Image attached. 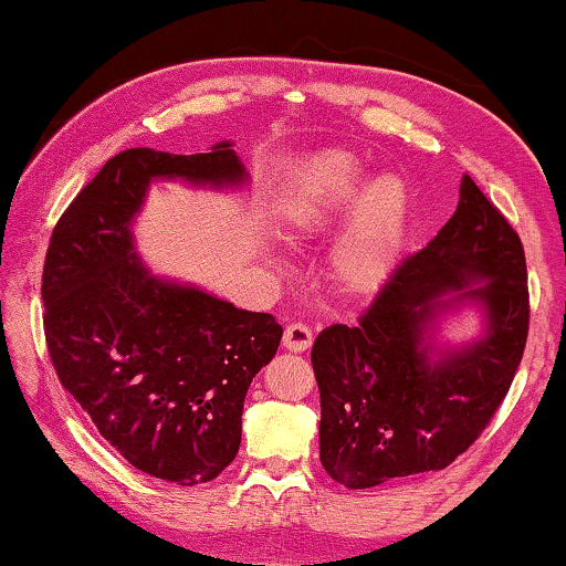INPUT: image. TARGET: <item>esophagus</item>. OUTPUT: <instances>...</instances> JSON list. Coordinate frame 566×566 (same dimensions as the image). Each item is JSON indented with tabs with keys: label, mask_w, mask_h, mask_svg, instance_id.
<instances>
[{
	"label": "esophagus",
	"mask_w": 566,
	"mask_h": 566,
	"mask_svg": "<svg viewBox=\"0 0 566 566\" xmlns=\"http://www.w3.org/2000/svg\"><path fill=\"white\" fill-rule=\"evenodd\" d=\"M312 339H314L312 329H308L306 324H301V322L289 324V327H285V332H283V347H285V350H291V353H304L306 347H312Z\"/></svg>",
	"instance_id": "esophagus-1"
}]
</instances>
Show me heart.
Here are the masks:
<instances>
[{
	"label": "heart",
	"mask_w": 566,
	"mask_h": 566,
	"mask_svg": "<svg viewBox=\"0 0 566 566\" xmlns=\"http://www.w3.org/2000/svg\"><path fill=\"white\" fill-rule=\"evenodd\" d=\"M407 190L397 177L368 182L350 154L316 157L283 203L293 234L316 237L353 223L343 252V273L355 289H374L389 273L405 229Z\"/></svg>",
	"instance_id": "1"
}]
</instances>
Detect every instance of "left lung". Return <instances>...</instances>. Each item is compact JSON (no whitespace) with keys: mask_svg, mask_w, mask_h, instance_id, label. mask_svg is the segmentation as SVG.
Wrapping results in <instances>:
<instances>
[{"mask_svg":"<svg viewBox=\"0 0 566 566\" xmlns=\"http://www.w3.org/2000/svg\"><path fill=\"white\" fill-rule=\"evenodd\" d=\"M482 276V286L460 290ZM446 290L482 300L491 329L467 352L432 361L423 324ZM528 322L521 237L463 175L459 208L428 247L394 268L353 327L332 324L314 339L324 471L347 490H366L451 467L505 401Z\"/></svg>","mask_w":566,"mask_h":566,"instance_id":"8db88e82","label":"left lung"}]
</instances>
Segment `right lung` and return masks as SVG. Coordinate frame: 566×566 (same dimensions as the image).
Returning a JSON list of instances; mask_svg holds the SVG:
<instances>
[{
  "label": "right lung",
  "instance_id": "add662e5",
  "mask_svg": "<svg viewBox=\"0 0 566 566\" xmlns=\"http://www.w3.org/2000/svg\"><path fill=\"white\" fill-rule=\"evenodd\" d=\"M151 177L223 185L244 167L231 144L107 159L53 227L43 332L61 386L99 436L144 474L192 486L237 459L247 389L275 358L283 327L146 273L128 227Z\"/></svg>",
  "mask_w": 566,
  "mask_h": 566
}]
</instances>
